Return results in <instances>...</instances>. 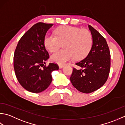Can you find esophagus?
Returning a JSON list of instances; mask_svg holds the SVG:
<instances>
[{
    "label": "esophagus",
    "instance_id": "1",
    "mask_svg": "<svg viewBox=\"0 0 125 125\" xmlns=\"http://www.w3.org/2000/svg\"><path fill=\"white\" fill-rule=\"evenodd\" d=\"M63 66H64V65H63V64H59V68H62Z\"/></svg>",
    "mask_w": 125,
    "mask_h": 125
}]
</instances>
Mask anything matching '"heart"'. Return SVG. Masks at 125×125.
<instances>
[{
  "label": "heart",
  "mask_w": 125,
  "mask_h": 125,
  "mask_svg": "<svg viewBox=\"0 0 125 125\" xmlns=\"http://www.w3.org/2000/svg\"><path fill=\"white\" fill-rule=\"evenodd\" d=\"M55 33L56 35L52 34L46 37V47L51 52H55L63 44L65 49L52 54L53 62L62 64L74 58L76 60L83 59L92 48V35L87 30L64 25L58 27Z\"/></svg>",
  "instance_id": "b5f03b06"
}]
</instances>
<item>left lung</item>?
Masks as SVG:
<instances>
[{"mask_svg":"<svg viewBox=\"0 0 125 125\" xmlns=\"http://www.w3.org/2000/svg\"><path fill=\"white\" fill-rule=\"evenodd\" d=\"M92 35V48L85 59L75 63L79 69L73 68L70 80L79 91L90 93L102 87L107 80L111 67V54L105 38L88 25Z\"/></svg>","mask_w":125,"mask_h":125,"instance_id":"obj_1","label":"left lung"}]
</instances>
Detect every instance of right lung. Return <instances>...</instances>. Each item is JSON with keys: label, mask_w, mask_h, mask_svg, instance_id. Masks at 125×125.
<instances>
[{"label": "right lung", "mask_w": 125, "mask_h": 125, "mask_svg": "<svg viewBox=\"0 0 125 125\" xmlns=\"http://www.w3.org/2000/svg\"><path fill=\"white\" fill-rule=\"evenodd\" d=\"M53 24L38 22L22 35L13 57L18 81L25 90L37 93L45 90L51 83V72L58 70L56 63L46 65L50 56L45 47V37Z\"/></svg>", "instance_id": "1"}]
</instances>
